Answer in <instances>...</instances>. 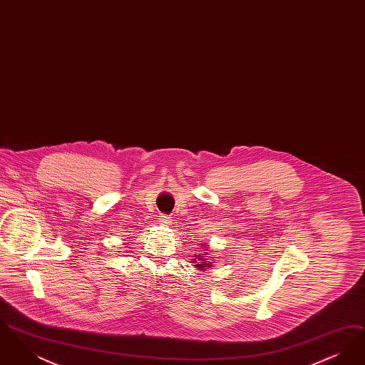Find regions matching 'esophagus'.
Returning <instances> with one entry per match:
<instances>
[{
    "label": "esophagus",
    "instance_id": "34e87169",
    "mask_svg": "<svg viewBox=\"0 0 365 365\" xmlns=\"http://www.w3.org/2000/svg\"><path fill=\"white\" fill-rule=\"evenodd\" d=\"M170 223H171V217H170V216L163 215V216L158 217V225H160V226H170Z\"/></svg>",
    "mask_w": 365,
    "mask_h": 365
}]
</instances>
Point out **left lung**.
<instances>
[{"mask_svg": "<svg viewBox=\"0 0 365 365\" xmlns=\"http://www.w3.org/2000/svg\"><path fill=\"white\" fill-rule=\"evenodd\" d=\"M209 245L208 243H202L201 245V250L200 255H195L194 259L191 260L192 265L198 269V271H208L209 268H212V265H215L212 260L210 255L208 253Z\"/></svg>", "mask_w": 365, "mask_h": 365, "instance_id": "8db88e82", "label": "left lung"}]
</instances>
